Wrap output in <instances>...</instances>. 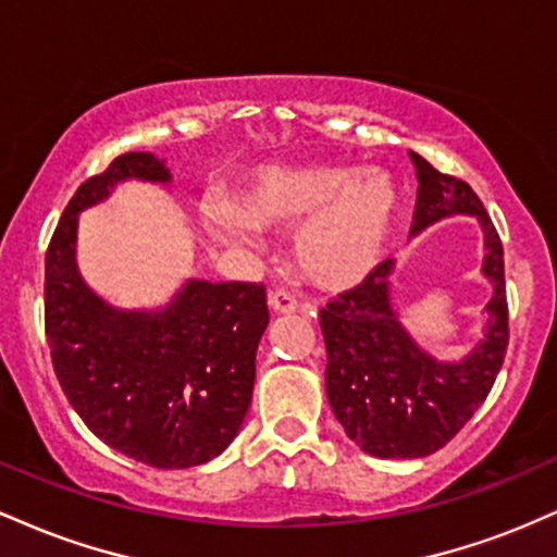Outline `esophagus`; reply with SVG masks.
Returning a JSON list of instances; mask_svg holds the SVG:
<instances>
[{"label":"esophagus","instance_id":"1","mask_svg":"<svg viewBox=\"0 0 557 557\" xmlns=\"http://www.w3.org/2000/svg\"><path fill=\"white\" fill-rule=\"evenodd\" d=\"M270 309L274 314H293L298 309V300L287 290H270Z\"/></svg>","mask_w":557,"mask_h":557}]
</instances>
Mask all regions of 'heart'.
I'll return each mask as SVG.
<instances>
[{"label":"heart","mask_w":557,"mask_h":557,"mask_svg":"<svg viewBox=\"0 0 557 557\" xmlns=\"http://www.w3.org/2000/svg\"><path fill=\"white\" fill-rule=\"evenodd\" d=\"M398 212V190L382 172L350 168H267L253 172L233 203L207 209L222 240L248 246L259 227L300 222L293 253L306 277L327 290L361 285L380 267Z\"/></svg>","instance_id":"b5f03b06"}]
</instances>
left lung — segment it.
<instances>
[{
  "mask_svg": "<svg viewBox=\"0 0 557 557\" xmlns=\"http://www.w3.org/2000/svg\"><path fill=\"white\" fill-rule=\"evenodd\" d=\"M417 170L411 235L453 214L476 216L484 235L482 274L492 298L484 337L461 361H440L419 348L393 306L395 259H385L361 285L319 311L327 400L345 434L376 458H424L450 443L490 395L508 348L503 243L469 183L443 175L408 151Z\"/></svg>",
  "mask_w": 557,
  "mask_h": 557,
  "instance_id": "obj_1",
  "label": "left lung"
}]
</instances>
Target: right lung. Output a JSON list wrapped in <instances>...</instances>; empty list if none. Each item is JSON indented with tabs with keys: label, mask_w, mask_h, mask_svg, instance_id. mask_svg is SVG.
I'll return each mask as SVG.
<instances>
[{
	"label": "right lung",
	"mask_w": 557,
	"mask_h": 557,
	"mask_svg": "<svg viewBox=\"0 0 557 557\" xmlns=\"http://www.w3.org/2000/svg\"><path fill=\"white\" fill-rule=\"evenodd\" d=\"M170 183L162 159L127 151L75 190L47 251L44 322L54 374L101 443L154 469L220 456L251 406L267 324L264 285L188 280L162 309H117L83 283L78 214L117 183Z\"/></svg>",
	"instance_id": "right-lung-1"
}]
</instances>
